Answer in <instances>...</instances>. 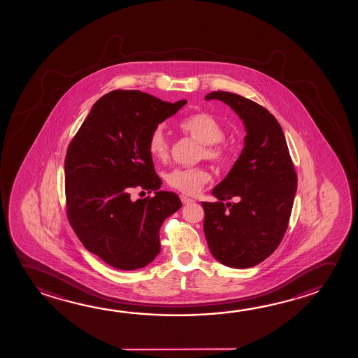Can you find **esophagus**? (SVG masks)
<instances>
[{
    "label": "esophagus",
    "instance_id": "34e87169",
    "mask_svg": "<svg viewBox=\"0 0 358 358\" xmlns=\"http://www.w3.org/2000/svg\"><path fill=\"white\" fill-rule=\"evenodd\" d=\"M180 200H182V204H190V203H193V199L187 198L185 195H180Z\"/></svg>",
    "mask_w": 358,
    "mask_h": 358
}]
</instances>
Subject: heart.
I'll list each match as a JSON object with an SVG mask.
<instances>
[{
  "label": "heart",
  "mask_w": 358,
  "mask_h": 358,
  "mask_svg": "<svg viewBox=\"0 0 358 358\" xmlns=\"http://www.w3.org/2000/svg\"><path fill=\"white\" fill-rule=\"evenodd\" d=\"M179 129L201 143L198 150V159H206L214 164H222L230 157V147L224 139L227 131L222 122L209 113H196L179 123ZM148 150L154 159L164 162L169 158L171 143L162 125L155 127L148 136ZM211 180L209 169L204 165L176 166L165 174V182L169 187L184 194H196L205 184Z\"/></svg>",
  "instance_id": "obj_1"
}]
</instances>
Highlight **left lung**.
Here are the masks:
<instances>
[{
    "label": "left lung",
    "mask_w": 358,
    "mask_h": 358,
    "mask_svg": "<svg viewBox=\"0 0 358 358\" xmlns=\"http://www.w3.org/2000/svg\"><path fill=\"white\" fill-rule=\"evenodd\" d=\"M205 99L227 103L244 120L245 147L233 169L201 203L204 233L211 254L222 265L255 266L282 241L294 205L297 176L284 131L266 108L230 92H211ZM235 198L231 205L223 201Z\"/></svg>",
    "instance_id": "8db88e82"
}]
</instances>
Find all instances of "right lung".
<instances>
[{
  "label": "right lung",
  "instance_id": "right-lung-1",
  "mask_svg": "<svg viewBox=\"0 0 358 358\" xmlns=\"http://www.w3.org/2000/svg\"><path fill=\"white\" fill-rule=\"evenodd\" d=\"M141 91L117 90L99 98L69 143L64 160L66 211L85 249L118 270L147 266L160 252L159 230L182 208L162 180L148 136L182 108ZM134 189L156 192L133 201Z\"/></svg>",
  "mask_w": 358,
  "mask_h": 358
}]
</instances>
